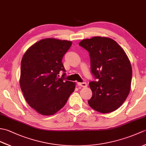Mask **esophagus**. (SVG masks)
<instances>
[{
	"instance_id": "34e87169",
	"label": "esophagus",
	"mask_w": 146,
	"mask_h": 146,
	"mask_svg": "<svg viewBox=\"0 0 146 146\" xmlns=\"http://www.w3.org/2000/svg\"><path fill=\"white\" fill-rule=\"evenodd\" d=\"M78 85L80 86H82V87H86L87 86V83H78Z\"/></svg>"
}]
</instances>
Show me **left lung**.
<instances>
[{
    "label": "left lung",
    "instance_id": "left-lung-1",
    "mask_svg": "<svg viewBox=\"0 0 146 146\" xmlns=\"http://www.w3.org/2000/svg\"><path fill=\"white\" fill-rule=\"evenodd\" d=\"M79 45L89 52L92 73L98 79L89 83L92 91L89 105L100 113L115 111L131 90L132 70L128 56L116 41L106 37L83 39Z\"/></svg>",
    "mask_w": 146,
    "mask_h": 146
}]
</instances>
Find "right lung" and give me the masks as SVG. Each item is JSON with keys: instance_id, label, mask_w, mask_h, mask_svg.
I'll return each mask as SVG.
<instances>
[{"instance_id": "1", "label": "right lung", "mask_w": 146, "mask_h": 146, "mask_svg": "<svg viewBox=\"0 0 146 146\" xmlns=\"http://www.w3.org/2000/svg\"><path fill=\"white\" fill-rule=\"evenodd\" d=\"M72 42L54 38L40 40L22 58L20 86L26 102L43 115H54L63 108L75 90V83L64 81L62 63Z\"/></svg>"}]
</instances>
